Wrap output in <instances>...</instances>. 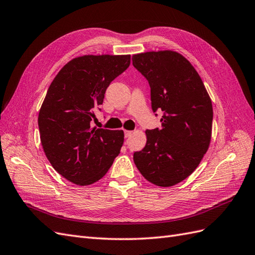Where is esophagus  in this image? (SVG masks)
Segmentation results:
<instances>
[{"instance_id": "34e87169", "label": "esophagus", "mask_w": 255, "mask_h": 255, "mask_svg": "<svg viewBox=\"0 0 255 255\" xmlns=\"http://www.w3.org/2000/svg\"><path fill=\"white\" fill-rule=\"evenodd\" d=\"M131 134H132V131H130V130H125V137H129Z\"/></svg>"}]
</instances>
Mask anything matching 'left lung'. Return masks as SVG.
<instances>
[{
  "mask_svg": "<svg viewBox=\"0 0 255 255\" xmlns=\"http://www.w3.org/2000/svg\"><path fill=\"white\" fill-rule=\"evenodd\" d=\"M147 80L152 112H163L161 128L146 130L144 148L134 151L137 170L151 184L174 186L198 168L212 137L213 105L198 72L173 51L132 56Z\"/></svg>",
  "mask_w": 255,
  "mask_h": 255,
  "instance_id": "1",
  "label": "left lung"
}]
</instances>
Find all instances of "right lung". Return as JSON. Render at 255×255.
Segmentation results:
<instances>
[{"mask_svg": "<svg viewBox=\"0 0 255 255\" xmlns=\"http://www.w3.org/2000/svg\"><path fill=\"white\" fill-rule=\"evenodd\" d=\"M130 65V55H85L60 70L38 115L43 151L57 173L80 186L106 175L124 143L123 130L92 128L113 80Z\"/></svg>", "mask_w": 255, "mask_h": 255, "instance_id": "add662e5", "label": "right lung"}]
</instances>
